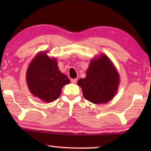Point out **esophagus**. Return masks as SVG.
<instances>
[{"instance_id": "34e87169", "label": "esophagus", "mask_w": 151, "mask_h": 151, "mask_svg": "<svg viewBox=\"0 0 151 151\" xmlns=\"http://www.w3.org/2000/svg\"><path fill=\"white\" fill-rule=\"evenodd\" d=\"M71 81H72V83H74V84H75V83H77V79H71Z\"/></svg>"}]
</instances>
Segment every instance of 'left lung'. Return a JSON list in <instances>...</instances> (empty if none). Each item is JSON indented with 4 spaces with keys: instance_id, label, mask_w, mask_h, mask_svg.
<instances>
[{
    "instance_id": "left-lung-1",
    "label": "left lung",
    "mask_w": 151,
    "mask_h": 151,
    "mask_svg": "<svg viewBox=\"0 0 151 151\" xmlns=\"http://www.w3.org/2000/svg\"><path fill=\"white\" fill-rule=\"evenodd\" d=\"M86 77L78 80L84 97L91 103L105 104L113 99L119 85L116 69L106 55L93 59L86 70Z\"/></svg>"
}]
</instances>
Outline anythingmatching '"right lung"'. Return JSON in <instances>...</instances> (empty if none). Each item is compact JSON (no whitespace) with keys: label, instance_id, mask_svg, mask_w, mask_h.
<instances>
[{"label":"right lung","instance_id":"add662e5","mask_svg":"<svg viewBox=\"0 0 151 151\" xmlns=\"http://www.w3.org/2000/svg\"><path fill=\"white\" fill-rule=\"evenodd\" d=\"M26 81L32 94L45 102L58 99L62 87L70 81L59 70L56 59L50 58L45 52L36 55L30 62Z\"/></svg>","mask_w":151,"mask_h":151}]
</instances>
